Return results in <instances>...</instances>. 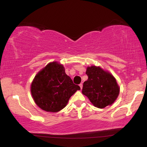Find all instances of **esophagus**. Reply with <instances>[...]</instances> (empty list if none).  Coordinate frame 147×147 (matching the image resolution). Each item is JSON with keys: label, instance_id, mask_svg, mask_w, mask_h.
Here are the masks:
<instances>
[{"label": "esophagus", "instance_id": "obj_1", "mask_svg": "<svg viewBox=\"0 0 147 147\" xmlns=\"http://www.w3.org/2000/svg\"><path fill=\"white\" fill-rule=\"evenodd\" d=\"M80 88L82 89V88H83V84L82 83H80Z\"/></svg>", "mask_w": 147, "mask_h": 147}]
</instances>
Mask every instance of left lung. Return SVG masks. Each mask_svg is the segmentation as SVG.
Masks as SVG:
<instances>
[{"instance_id":"obj_1","label":"left lung","mask_w":147,"mask_h":147,"mask_svg":"<svg viewBox=\"0 0 147 147\" xmlns=\"http://www.w3.org/2000/svg\"><path fill=\"white\" fill-rule=\"evenodd\" d=\"M86 74L88 79L83 83V94L97 108L103 109L113 104L120 89L115 78L95 65L87 67Z\"/></svg>"}]
</instances>
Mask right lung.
Segmentation results:
<instances>
[{
  "label": "right lung",
  "mask_w": 147,
  "mask_h": 147,
  "mask_svg": "<svg viewBox=\"0 0 147 147\" xmlns=\"http://www.w3.org/2000/svg\"><path fill=\"white\" fill-rule=\"evenodd\" d=\"M80 90L57 62H51L39 71L31 85L35 104L42 110L51 112L64 109L71 96Z\"/></svg>",
  "instance_id": "obj_1"
}]
</instances>
